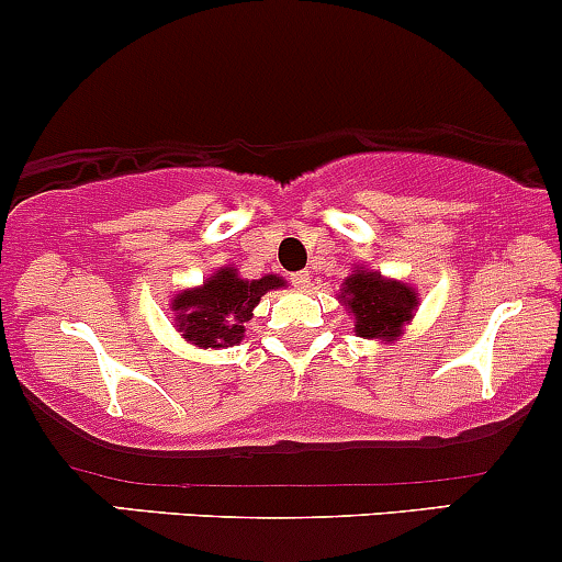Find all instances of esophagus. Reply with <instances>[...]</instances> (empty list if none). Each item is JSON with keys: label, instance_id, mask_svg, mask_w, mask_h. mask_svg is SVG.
<instances>
[{"label": "esophagus", "instance_id": "obj_1", "mask_svg": "<svg viewBox=\"0 0 562 562\" xmlns=\"http://www.w3.org/2000/svg\"><path fill=\"white\" fill-rule=\"evenodd\" d=\"M291 282L296 288H310V274L306 271H296V274H291Z\"/></svg>", "mask_w": 562, "mask_h": 562}]
</instances>
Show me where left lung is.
Returning <instances> with one entry per match:
<instances>
[{
  "instance_id": "8db88e82",
  "label": "left lung",
  "mask_w": 562,
  "mask_h": 562,
  "mask_svg": "<svg viewBox=\"0 0 562 562\" xmlns=\"http://www.w3.org/2000/svg\"><path fill=\"white\" fill-rule=\"evenodd\" d=\"M339 299L356 317V334L363 339H398L417 310L415 288L363 266L347 277Z\"/></svg>"
}]
</instances>
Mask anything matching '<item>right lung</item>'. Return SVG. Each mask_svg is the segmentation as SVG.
<instances>
[{
	"mask_svg": "<svg viewBox=\"0 0 562 562\" xmlns=\"http://www.w3.org/2000/svg\"><path fill=\"white\" fill-rule=\"evenodd\" d=\"M285 285L277 274L241 280L234 266H223L206 277L204 285L177 293L172 301L175 326L186 341L202 350L239 345L245 323L252 317L263 293Z\"/></svg>",
	"mask_w": 562,
	"mask_h": 562,
	"instance_id": "1",
	"label": "right lung"
}]
</instances>
